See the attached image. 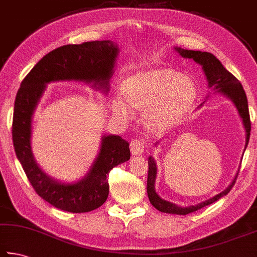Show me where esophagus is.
Segmentation results:
<instances>
[{"label":"esophagus","instance_id":"1","mask_svg":"<svg viewBox=\"0 0 257 257\" xmlns=\"http://www.w3.org/2000/svg\"><path fill=\"white\" fill-rule=\"evenodd\" d=\"M130 151L133 155H142L144 153V143L141 139H134L130 144Z\"/></svg>","mask_w":257,"mask_h":257}]
</instances>
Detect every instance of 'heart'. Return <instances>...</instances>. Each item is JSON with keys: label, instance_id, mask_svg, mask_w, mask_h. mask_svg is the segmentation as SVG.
Wrapping results in <instances>:
<instances>
[{"label": "heart", "instance_id": "b5f03b06", "mask_svg": "<svg viewBox=\"0 0 257 257\" xmlns=\"http://www.w3.org/2000/svg\"><path fill=\"white\" fill-rule=\"evenodd\" d=\"M197 88L190 77L170 68L134 74L123 91L113 97L112 110L122 119H132L136 109H145V120L154 130H167L184 118L195 101Z\"/></svg>", "mask_w": 257, "mask_h": 257}]
</instances>
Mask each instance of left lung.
<instances>
[{"label":"left lung","instance_id":"1","mask_svg":"<svg viewBox=\"0 0 257 257\" xmlns=\"http://www.w3.org/2000/svg\"><path fill=\"white\" fill-rule=\"evenodd\" d=\"M174 49L183 58L193 59L195 63L201 65L202 71L207 77L208 88H213V90L216 91L214 93H219V94L226 96L227 99L230 100L232 102V104L235 105V108L237 109V112H238L240 116L242 125H244L245 133H246V142H245V148H244V152H245L247 145H248V142H249L250 120H249L247 97L240 82L237 80L231 73L228 72L227 69L222 66L220 60H219L216 56H213L212 54L207 53V51L188 50L181 47H174ZM203 103L200 106H202ZM158 144H160V142H156L155 146H157ZM238 171H237L234 180L231 181V183L228 185V188L226 190H223L222 192L206 200V201L194 204V206L182 207V206H177L175 203H172L170 201H166V200L162 199L160 195L157 194L155 190V182L157 177V165H156L155 160H154V157L149 156L148 157V177H147V194H148L149 201H151V203L153 204V207H155L158 211L161 212L172 213V214H188L191 212H194L199 209L216 202L217 200L225 197L226 194L229 193V191L235 184L237 176H238Z\"/></svg>","mask_w":257,"mask_h":257}]
</instances>
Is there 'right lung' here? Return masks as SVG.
<instances>
[{
    "mask_svg": "<svg viewBox=\"0 0 257 257\" xmlns=\"http://www.w3.org/2000/svg\"><path fill=\"white\" fill-rule=\"evenodd\" d=\"M119 55L111 40L66 45L44 56L22 81L17 93L12 122L13 146L28 180L38 195L55 208L73 213L88 212L105 202L108 174L130 158L129 143L118 135H103L100 151L81 180L63 182L38 165L31 148L32 116L49 83L81 82L106 95Z\"/></svg>",
    "mask_w": 257,
    "mask_h": 257,
    "instance_id": "obj_1",
    "label": "right lung"
}]
</instances>
